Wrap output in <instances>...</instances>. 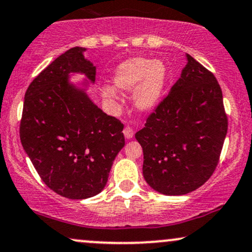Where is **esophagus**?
Returning a JSON list of instances; mask_svg holds the SVG:
<instances>
[{
    "mask_svg": "<svg viewBox=\"0 0 252 252\" xmlns=\"http://www.w3.org/2000/svg\"><path fill=\"white\" fill-rule=\"evenodd\" d=\"M123 134L126 140H130V138H132V136H134V130L130 128V126H126V128L123 129Z\"/></svg>",
    "mask_w": 252,
    "mask_h": 252,
    "instance_id": "1",
    "label": "esophagus"
}]
</instances>
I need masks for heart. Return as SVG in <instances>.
Instances as JSON below:
<instances>
[{
    "label": "heart",
    "instance_id": "1",
    "mask_svg": "<svg viewBox=\"0 0 252 252\" xmlns=\"http://www.w3.org/2000/svg\"><path fill=\"white\" fill-rule=\"evenodd\" d=\"M168 79V71L161 60L135 57L124 60L117 66L114 73V86L120 91H131L132 105L141 112L155 109L160 103ZM111 86L100 89L103 99L114 104L117 94Z\"/></svg>",
    "mask_w": 252,
    "mask_h": 252
}]
</instances>
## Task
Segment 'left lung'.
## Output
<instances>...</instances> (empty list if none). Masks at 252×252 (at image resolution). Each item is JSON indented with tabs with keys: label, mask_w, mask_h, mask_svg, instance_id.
Returning <instances> with one entry per match:
<instances>
[{
	"label": "left lung",
	"mask_w": 252,
	"mask_h": 252,
	"mask_svg": "<svg viewBox=\"0 0 252 252\" xmlns=\"http://www.w3.org/2000/svg\"><path fill=\"white\" fill-rule=\"evenodd\" d=\"M170 92L135 134L143 149V176L156 192L184 195L215 172L227 132L221 89L193 57Z\"/></svg>",
	"instance_id": "obj_1"
}]
</instances>
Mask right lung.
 <instances>
[{"label": "right lung", "instance_id": "right-lung-1", "mask_svg": "<svg viewBox=\"0 0 252 252\" xmlns=\"http://www.w3.org/2000/svg\"><path fill=\"white\" fill-rule=\"evenodd\" d=\"M83 47L58 57L28 86L20 123V140L42 181L68 199L98 194L112 162L123 148V124L90 99L85 88L70 82L82 73L90 83L96 66Z\"/></svg>", "mask_w": 252, "mask_h": 252}]
</instances>
